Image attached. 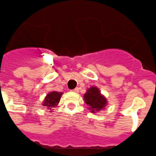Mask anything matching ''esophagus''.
<instances>
[{"label": "esophagus", "mask_w": 156, "mask_h": 156, "mask_svg": "<svg viewBox=\"0 0 156 156\" xmlns=\"http://www.w3.org/2000/svg\"><path fill=\"white\" fill-rule=\"evenodd\" d=\"M73 92H74V93H78V92H79V89H78V88H76V89H73Z\"/></svg>", "instance_id": "obj_1"}]
</instances>
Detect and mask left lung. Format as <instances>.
I'll return each instance as SVG.
<instances>
[{"instance_id": "8db88e82", "label": "left lung", "mask_w": 156, "mask_h": 156, "mask_svg": "<svg viewBox=\"0 0 156 156\" xmlns=\"http://www.w3.org/2000/svg\"><path fill=\"white\" fill-rule=\"evenodd\" d=\"M84 101L87 104L89 110L92 113H97L101 110H104L108 105V100L101 93L97 86H91L86 90L84 94Z\"/></svg>"}]
</instances>
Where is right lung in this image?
<instances>
[{"mask_svg":"<svg viewBox=\"0 0 156 156\" xmlns=\"http://www.w3.org/2000/svg\"><path fill=\"white\" fill-rule=\"evenodd\" d=\"M62 95H63L62 92L52 91L48 93L46 95V97H44V101H43V108H46L47 109L50 110V112H52V110H51L52 108L56 107L59 104Z\"/></svg>","mask_w":156,"mask_h":156,"instance_id":"add662e5","label":"right lung"}]
</instances>
